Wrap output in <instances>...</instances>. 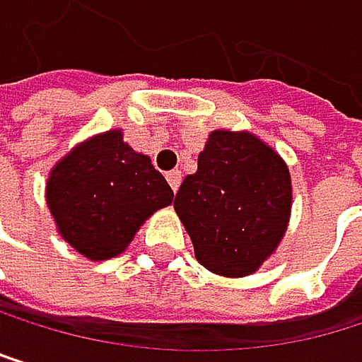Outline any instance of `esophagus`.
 Segmentation results:
<instances>
[{
  "mask_svg": "<svg viewBox=\"0 0 362 362\" xmlns=\"http://www.w3.org/2000/svg\"><path fill=\"white\" fill-rule=\"evenodd\" d=\"M167 182H169V187L173 189V193L177 191V187H180V182H182V173H180L177 169H173V171H169L167 173Z\"/></svg>",
  "mask_w": 362,
  "mask_h": 362,
  "instance_id": "34e87169",
  "label": "esophagus"
}]
</instances>
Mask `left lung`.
I'll use <instances>...</instances> for the list:
<instances>
[{
  "label": "left lung",
  "mask_w": 362,
  "mask_h": 362,
  "mask_svg": "<svg viewBox=\"0 0 362 362\" xmlns=\"http://www.w3.org/2000/svg\"><path fill=\"white\" fill-rule=\"evenodd\" d=\"M291 173L278 151L252 132L213 130L173 199L199 265L223 278L260 269L291 219Z\"/></svg>",
  "instance_id": "8db88e82"
}]
</instances>
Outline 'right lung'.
I'll return each instance as SVG.
<instances>
[{
  "label": "right lung",
  "mask_w": 362,
  "mask_h": 362,
  "mask_svg": "<svg viewBox=\"0 0 362 362\" xmlns=\"http://www.w3.org/2000/svg\"><path fill=\"white\" fill-rule=\"evenodd\" d=\"M45 199L69 245L88 260H108L173 202V191L149 156L134 151L121 130H108L78 143L52 167Z\"/></svg>",
  "instance_id": "1"
}]
</instances>
